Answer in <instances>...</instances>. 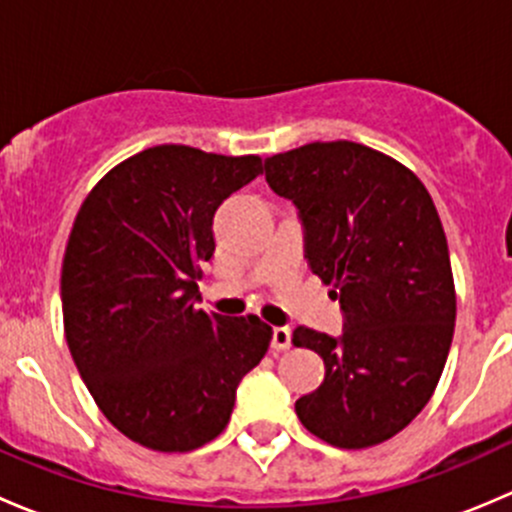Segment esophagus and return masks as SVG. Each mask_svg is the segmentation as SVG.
I'll return each mask as SVG.
<instances>
[{"mask_svg": "<svg viewBox=\"0 0 512 512\" xmlns=\"http://www.w3.org/2000/svg\"><path fill=\"white\" fill-rule=\"evenodd\" d=\"M292 347V329L289 327H275L272 329V349L277 352H285Z\"/></svg>", "mask_w": 512, "mask_h": 512, "instance_id": "1", "label": "esophagus"}]
</instances>
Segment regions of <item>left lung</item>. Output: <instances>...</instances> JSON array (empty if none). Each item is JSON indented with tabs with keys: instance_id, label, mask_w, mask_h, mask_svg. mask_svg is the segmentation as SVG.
Wrapping results in <instances>:
<instances>
[{
	"instance_id": "left-lung-1",
	"label": "left lung",
	"mask_w": 512,
	"mask_h": 512,
	"mask_svg": "<svg viewBox=\"0 0 512 512\" xmlns=\"http://www.w3.org/2000/svg\"><path fill=\"white\" fill-rule=\"evenodd\" d=\"M265 178L297 205L304 257L344 312L342 337L294 329V347L317 352L327 369L294 411L337 448L389 441L436 391L456 324L436 205L406 165L352 141L277 153Z\"/></svg>"
}]
</instances>
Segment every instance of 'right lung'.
Masks as SVG:
<instances>
[{"label": "right lung", "instance_id": "obj_1", "mask_svg": "<svg viewBox=\"0 0 512 512\" xmlns=\"http://www.w3.org/2000/svg\"><path fill=\"white\" fill-rule=\"evenodd\" d=\"M262 173L260 156L153 146L108 170L86 195L61 265L69 352L103 416L163 453L225 431L242 376L272 327L198 304L213 218Z\"/></svg>", "mask_w": 512, "mask_h": 512}]
</instances>
